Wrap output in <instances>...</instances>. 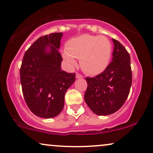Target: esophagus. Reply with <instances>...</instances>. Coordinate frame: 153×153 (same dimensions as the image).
<instances>
[{"label": "esophagus", "mask_w": 153, "mask_h": 153, "mask_svg": "<svg viewBox=\"0 0 153 153\" xmlns=\"http://www.w3.org/2000/svg\"><path fill=\"white\" fill-rule=\"evenodd\" d=\"M75 76H76V78H82V75L79 74V73H76V75H75Z\"/></svg>", "instance_id": "34e87169"}]
</instances>
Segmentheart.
Here are the masks:
<instances>
[{
	"mask_svg": "<svg viewBox=\"0 0 153 153\" xmlns=\"http://www.w3.org/2000/svg\"><path fill=\"white\" fill-rule=\"evenodd\" d=\"M62 57L71 67L76 65L75 58L80 59V66L87 74H100L108 65L112 52L110 41L105 36L82 34L71 39Z\"/></svg>",
	"mask_w": 153,
	"mask_h": 153,
	"instance_id": "b5f03b06",
	"label": "heart"
}]
</instances>
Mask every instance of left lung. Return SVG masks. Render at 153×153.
Returning a JSON list of instances; mask_svg holds the SVG:
<instances>
[{
	"instance_id": "obj_1",
	"label": "left lung",
	"mask_w": 153,
	"mask_h": 153,
	"mask_svg": "<svg viewBox=\"0 0 153 153\" xmlns=\"http://www.w3.org/2000/svg\"><path fill=\"white\" fill-rule=\"evenodd\" d=\"M114 45L113 58L104 71L94 78H85L88 86L85 103L94 113L106 116L117 111L129 96L131 85L130 56L119 41Z\"/></svg>"
}]
</instances>
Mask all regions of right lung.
<instances>
[{"label":"right lung","instance_id":"1","mask_svg":"<svg viewBox=\"0 0 153 153\" xmlns=\"http://www.w3.org/2000/svg\"><path fill=\"white\" fill-rule=\"evenodd\" d=\"M62 36V32L52 33L36 39L24 54L20 68L24 100L42 118H52L62 111L65 94L75 80V73L61 70Z\"/></svg>","mask_w":153,"mask_h":153}]
</instances>
